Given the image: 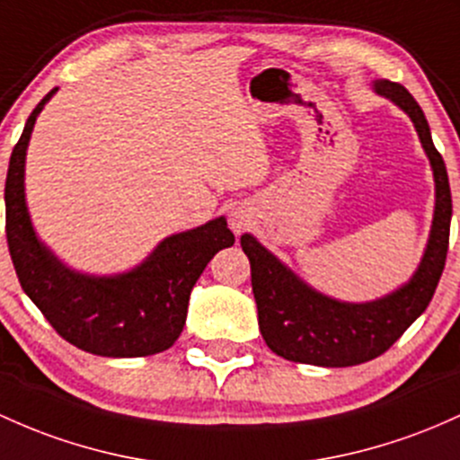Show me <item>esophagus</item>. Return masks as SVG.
Returning a JSON list of instances; mask_svg holds the SVG:
<instances>
[{
  "label": "esophagus",
  "instance_id": "1",
  "mask_svg": "<svg viewBox=\"0 0 460 460\" xmlns=\"http://www.w3.org/2000/svg\"><path fill=\"white\" fill-rule=\"evenodd\" d=\"M229 225H231V229L235 231V234H242V231H244L246 226L251 225V216L246 214V211H242V209L231 211V216H229Z\"/></svg>",
  "mask_w": 460,
  "mask_h": 460
}]
</instances>
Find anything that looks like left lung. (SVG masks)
Segmentation results:
<instances>
[{"label":"left lung","instance_id":"obj_1","mask_svg":"<svg viewBox=\"0 0 460 460\" xmlns=\"http://www.w3.org/2000/svg\"><path fill=\"white\" fill-rule=\"evenodd\" d=\"M373 91L411 118L435 176V214L426 251L411 279L380 299L351 304L323 295L290 270L255 235L240 238L251 261L260 332L286 360L314 367H353L382 356L423 314L435 295L450 242L452 194L443 156L417 100L402 84L376 80Z\"/></svg>","mask_w":460,"mask_h":460}]
</instances>
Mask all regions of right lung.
<instances>
[{
	"label": "right lung",
	"instance_id": "add662e5",
	"mask_svg": "<svg viewBox=\"0 0 460 460\" xmlns=\"http://www.w3.org/2000/svg\"><path fill=\"white\" fill-rule=\"evenodd\" d=\"M58 89L30 113L10 155L6 238L19 284L49 325L78 349L104 358H139L174 345L188 319L190 292L218 251L234 246L225 216L164 238L135 269L89 275L69 269L39 238L25 203V153L34 122Z\"/></svg>",
	"mask_w": 460,
	"mask_h": 460
}]
</instances>
